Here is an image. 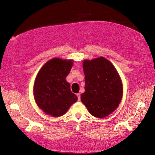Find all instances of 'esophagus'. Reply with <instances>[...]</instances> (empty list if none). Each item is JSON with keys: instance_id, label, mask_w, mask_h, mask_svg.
<instances>
[{"instance_id": "1", "label": "esophagus", "mask_w": 155, "mask_h": 155, "mask_svg": "<svg viewBox=\"0 0 155 155\" xmlns=\"http://www.w3.org/2000/svg\"><path fill=\"white\" fill-rule=\"evenodd\" d=\"M77 96H78V100L79 101L81 100V97H80V94L79 93H78V94H77Z\"/></svg>"}]
</instances>
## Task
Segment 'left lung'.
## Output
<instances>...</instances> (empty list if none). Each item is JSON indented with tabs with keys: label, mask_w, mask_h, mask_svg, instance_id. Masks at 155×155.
<instances>
[{
	"label": "left lung",
	"mask_w": 155,
	"mask_h": 155,
	"mask_svg": "<svg viewBox=\"0 0 155 155\" xmlns=\"http://www.w3.org/2000/svg\"><path fill=\"white\" fill-rule=\"evenodd\" d=\"M85 92L81 100L90 113L98 118L112 113L123 94L121 80L116 69L104 57L83 61Z\"/></svg>",
	"instance_id": "1"
}]
</instances>
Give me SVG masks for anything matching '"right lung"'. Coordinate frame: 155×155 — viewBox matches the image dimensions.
Returning <instances> with one entry per match:
<instances>
[{
	"label": "right lung",
	"mask_w": 155,
	"mask_h": 155,
	"mask_svg": "<svg viewBox=\"0 0 155 155\" xmlns=\"http://www.w3.org/2000/svg\"><path fill=\"white\" fill-rule=\"evenodd\" d=\"M72 60L53 58L46 62L37 75L34 95L37 105L46 114L59 117L65 114L78 97L70 91L66 77Z\"/></svg>",
	"instance_id": "1"
}]
</instances>
